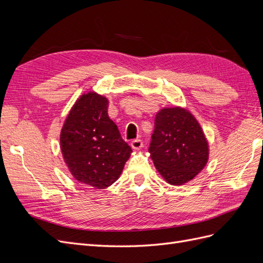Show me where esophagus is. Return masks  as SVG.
Returning <instances> with one entry per match:
<instances>
[{
	"mask_svg": "<svg viewBox=\"0 0 263 263\" xmlns=\"http://www.w3.org/2000/svg\"><path fill=\"white\" fill-rule=\"evenodd\" d=\"M130 145H132V148H133V149L138 150V149L142 148V146H144V142H142L141 139L138 138V139H134V140L130 142Z\"/></svg>",
	"mask_w": 263,
	"mask_h": 263,
	"instance_id": "esophagus-1",
	"label": "esophagus"
}]
</instances>
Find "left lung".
<instances>
[{
  "label": "left lung",
  "instance_id": "obj_1",
  "mask_svg": "<svg viewBox=\"0 0 263 263\" xmlns=\"http://www.w3.org/2000/svg\"><path fill=\"white\" fill-rule=\"evenodd\" d=\"M148 151L157 170L172 185L192 180L209 160V145L200 124L181 107L163 108L156 115Z\"/></svg>",
  "mask_w": 263,
  "mask_h": 263
}]
</instances>
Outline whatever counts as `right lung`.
Segmentation results:
<instances>
[{"instance_id": "obj_1", "label": "right lung", "mask_w": 263, "mask_h": 263, "mask_svg": "<svg viewBox=\"0 0 263 263\" xmlns=\"http://www.w3.org/2000/svg\"><path fill=\"white\" fill-rule=\"evenodd\" d=\"M108 101L94 92L83 94L66 119L61 151L76 180L105 189L119 178L132 153L107 115Z\"/></svg>"}]
</instances>
